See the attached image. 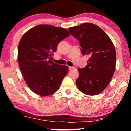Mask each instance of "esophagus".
<instances>
[{"mask_svg": "<svg viewBox=\"0 0 131 131\" xmlns=\"http://www.w3.org/2000/svg\"><path fill=\"white\" fill-rule=\"evenodd\" d=\"M69 69L70 70H71L74 69V67H69Z\"/></svg>", "mask_w": 131, "mask_h": 131, "instance_id": "1", "label": "esophagus"}]
</instances>
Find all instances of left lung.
<instances>
[{
  "label": "left lung",
  "instance_id": "1",
  "mask_svg": "<svg viewBox=\"0 0 131 131\" xmlns=\"http://www.w3.org/2000/svg\"><path fill=\"white\" fill-rule=\"evenodd\" d=\"M69 31L79 42L82 54L89 57L87 66L78 69L77 87L88 95L99 94L108 86L115 71L114 45L100 27L92 23L70 27Z\"/></svg>",
  "mask_w": 131,
  "mask_h": 131
}]
</instances>
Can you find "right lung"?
<instances>
[{
	"mask_svg": "<svg viewBox=\"0 0 131 131\" xmlns=\"http://www.w3.org/2000/svg\"><path fill=\"white\" fill-rule=\"evenodd\" d=\"M70 35L64 28L41 24L28 30L19 41L18 60L29 88L39 95L48 96L59 89L69 67L52 61L62 40Z\"/></svg>",
	"mask_w": 131,
	"mask_h": 131,
	"instance_id": "add662e5",
	"label": "right lung"
}]
</instances>
